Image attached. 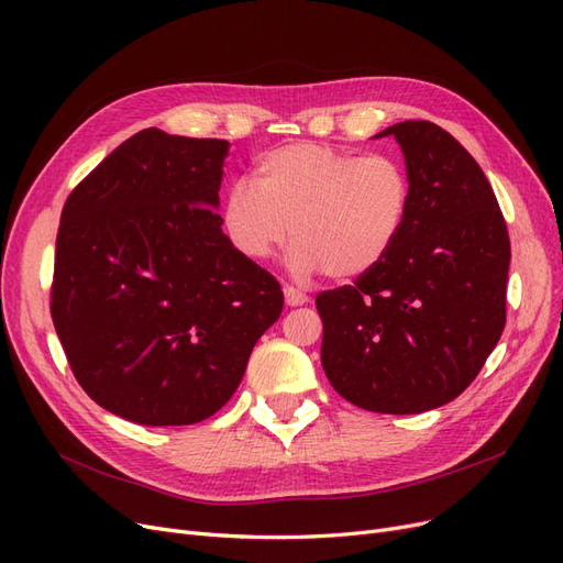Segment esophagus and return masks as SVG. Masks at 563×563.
Wrapping results in <instances>:
<instances>
[{"mask_svg":"<svg viewBox=\"0 0 563 563\" xmlns=\"http://www.w3.org/2000/svg\"><path fill=\"white\" fill-rule=\"evenodd\" d=\"M284 298H286L288 308H300V305H305V302L310 300L308 296H305L302 291H298V288H294V286H284Z\"/></svg>","mask_w":563,"mask_h":563,"instance_id":"1","label":"esophagus"}]
</instances>
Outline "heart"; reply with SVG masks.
Listing matches in <instances>:
<instances>
[{
    "label": "heart",
    "instance_id": "heart-1",
    "mask_svg": "<svg viewBox=\"0 0 563 563\" xmlns=\"http://www.w3.org/2000/svg\"><path fill=\"white\" fill-rule=\"evenodd\" d=\"M411 209L406 166L385 152L294 143L269 150L253 166V185L236 180L223 199V228L249 261H265L286 240L298 277L327 269L356 279L395 249Z\"/></svg>",
    "mask_w": 563,
    "mask_h": 563
}]
</instances>
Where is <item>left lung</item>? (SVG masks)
<instances>
[{"instance_id": "left-lung-1", "label": "left lung", "mask_w": 563, "mask_h": 563, "mask_svg": "<svg viewBox=\"0 0 563 563\" xmlns=\"http://www.w3.org/2000/svg\"><path fill=\"white\" fill-rule=\"evenodd\" d=\"M411 178L395 249L354 286L317 296L321 366L340 397L376 413L453 401L505 329L509 234L482 166L432 122L387 126Z\"/></svg>"}]
</instances>
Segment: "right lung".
Masks as SVG:
<instances>
[{
    "label": "right lung",
    "mask_w": 563,
    "mask_h": 563,
    "mask_svg": "<svg viewBox=\"0 0 563 563\" xmlns=\"http://www.w3.org/2000/svg\"><path fill=\"white\" fill-rule=\"evenodd\" d=\"M228 141L143 129L67 197L51 317L84 391L139 424H192L240 387L284 308L223 232Z\"/></svg>",
    "instance_id": "right-lung-1"
}]
</instances>
